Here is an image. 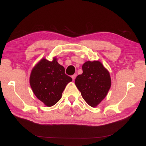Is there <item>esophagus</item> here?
Returning <instances> with one entry per match:
<instances>
[{
    "label": "esophagus",
    "instance_id": "1",
    "mask_svg": "<svg viewBox=\"0 0 146 146\" xmlns=\"http://www.w3.org/2000/svg\"><path fill=\"white\" fill-rule=\"evenodd\" d=\"M76 77H77V74H74V75H73V76H72V80H74L75 79H76Z\"/></svg>",
    "mask_w": 146,
    "mask_h": 146
}]
</instances>
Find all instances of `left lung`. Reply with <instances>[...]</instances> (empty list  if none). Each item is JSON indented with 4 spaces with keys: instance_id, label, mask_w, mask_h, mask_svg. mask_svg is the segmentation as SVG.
<instances>
[{
    "instance_id": "left-lung-1",
    "label": "left lung",
    "mask_w": 146,
    "mask_h": 146,
    "mask_svg": "<svg viewBox=\"0 0 146 146\" xmlns=\"http://www.w3.org/2000/svg\"><path fill=\"white\" fill-rule=\"evenodd\" d=\"M82 69L83 73L76 77L75 84L86 102L95 107L104 100L111 87L110 73L99 61H86Z\"/></svg>"
}]
</instances>
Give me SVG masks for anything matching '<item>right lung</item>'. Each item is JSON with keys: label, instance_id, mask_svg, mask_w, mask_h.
Returning <instances> with one entry per match:
<instances>
[{"label": "right lung", "instance_id": "add662e5", "mask_svg": "<svg viewBox=\"0 0 146 146\" xmlns=\"http://www.w3.org/2000/svg\"><path fill=\"white\" fill-rule=\"evenodd\" d=\"M72 80L56 58L52 61L44 58L41 59L33 68L30 76L33 93L47 107H52L58 102L66 86Z\"/></svg>", "mask_w": 146, "mask_h": 146}]
</instances>
